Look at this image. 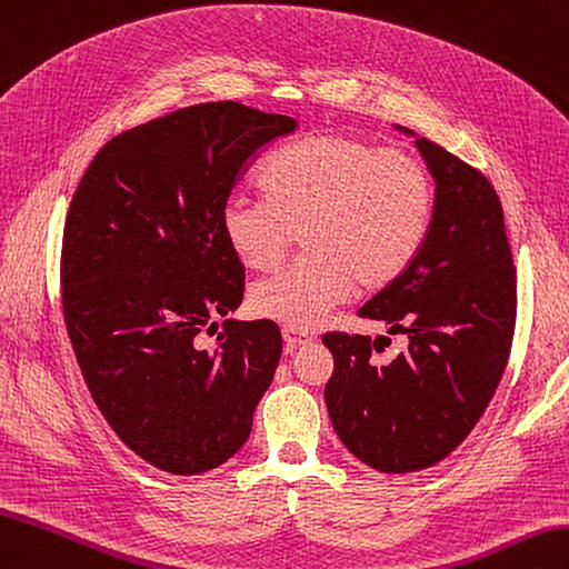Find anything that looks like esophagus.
Here are the masks:
<instances>
[{
  "label": "esophagus",
  "mask_w": 569,
  "mask_h": 569,
  "mask_svg": "<svg viewBox=\"0 0 569 569\" xmlns=\"http://www.w3.org/2000/svg\"><path fill=\"white\" fill-rule=\"evenodd\" d=\"M283 341H286V351H296L302 345H310L312 335L306 332V329H296V327H283Z\"/></svg>",
  "instance_id": "34e87169"
}]
</instances>
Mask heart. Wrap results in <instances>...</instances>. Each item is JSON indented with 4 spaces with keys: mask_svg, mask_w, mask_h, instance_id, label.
<instances>
[{
    "mask_svg": "<svg viewBox=\"0 0 569 569\" xmlns=\"http://www.w3.org/2000/svg\"><path fill=\"white\" fill-rule=\"evenodd\" d=\"M267 193L234 191L220 230L247 269L269 271L300 230L306 257L249 288L261 320L312 329L353 288L378 290L409 269L427 240L433 181L417 157L345 133L290 144L261 174Z\"/></svg>",
    "mask_w": 569,
    "mask_h": 569,
    "instance_id": "obj_1",
    "label": "heart"
}]
</instances>
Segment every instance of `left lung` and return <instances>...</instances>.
<instances>
[{"label": "left lung", "mask_w": 569, "mask_h": 569, "mask_svg": "<svg viewBox=\"0 0 569 569\" xmlns=\"http://www.w3.org/2000/svg\"><path fill=\"white\" fill-rule=\"evenodd\" d=\"M395 128L415 138L436 183L433 216L409 269L359 315L405 335L407 349L378 366L371 337H322L335 356L325 402L361 463L415 472L456 451L490 405L517 322V271L492 183L441 144Z\"/></svg>", "instance_id": "1"}]
</instances>
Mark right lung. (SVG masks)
Masks as SVG:
<instances>
[{
  "label": "right lung",
  "instance_id": "right-lung-1",
  "mask_svg": "<svg viewBox=\"0 0 569 569\" xmlns=\"http://www.w3.org/2000/svg\"><path fill=\"white\" fill-rule=\"evenodd\" d=\"M296 128L237 101L189 106L106 142L72 196L60 267L72 349L118 439L164 472L198 475L240 451L279 366V327L228 317L244 267L220 208ZM213 316L226 332L208 352L194 337Z\"/></svg>",
  "mask_w": 569,
  "mask_h": 569
}]
</instances>
